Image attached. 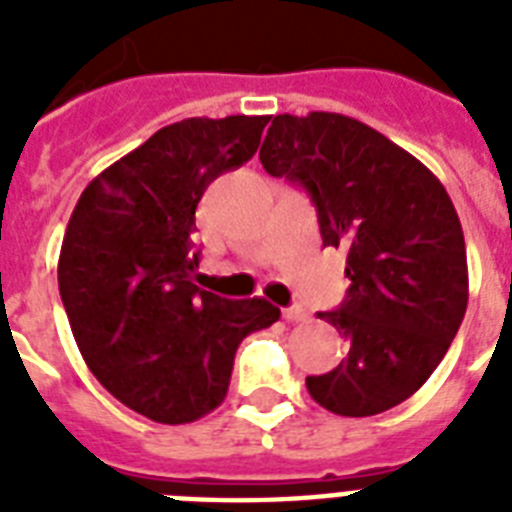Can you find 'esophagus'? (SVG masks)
Returning a JSON list of instances; mask_svg holds the SVG:
<instances>
[{
  "mask_svg": "<svg viewBox=\"0 0 512 512\" xmlns=\"http://www.w3.org/2000/svg\"><path fill=\"white\" fill-rule=\"evenodd\" d=\"M284 319H287V321H308V311H305V308H300V305H292V308H287V311H284Z\"/></svg>",
  "mask_w": 512,
  "mask_h": 512,
  "instance_id": "1",
  "label": "esophagus"
}]
</instances>
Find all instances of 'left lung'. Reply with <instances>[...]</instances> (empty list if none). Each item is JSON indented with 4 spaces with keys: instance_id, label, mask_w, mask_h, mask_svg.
I'll list each match as a JSON object with an SVG mask.
<instances>
[{
    "instance_id": "left-lung-1",
    "label": "left lung",
    "mask_w": 512,
    "mask_h": 512,
    "mask_svg": "<svg viewBox=\"0 0 512 512\" xmlns=\"http://www.w3.org/2000/svg\"><path fill=\"white\" fill-rule=\"evenodd\" d=\"M260 162L311 193L324 247L345 255L350 289L319 319L348 337L340 366L308 377L316 404L372 417L417 393L468 308L460 217L433 172L369 124L329 111L279 114Z\"/></svg>"
}]
</instances>
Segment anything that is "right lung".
<instances>
[{"instance_id":"obj_1","label":"right lung","mask_w":512,"mask_h":512,"mask_svg":"<svg viewBox=\"0 0 512 512\" xmlns=\"http://www.w3.org/2000/svg\"><path fill=\"white\" fill-rule=\"evenodd\" d=\"M271 116H193L100 172L76 201L58 260L82 358L132 412L185 425L225 401L239 342L279 321L263 297L193 284L196 207L217 175L255 156Z\"/></svg>"}]
</instances>
